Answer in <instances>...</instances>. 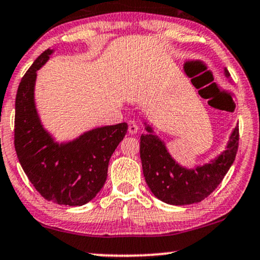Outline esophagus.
<instances>
[{"instance_id": "obj_1", "label": "esophagus", "mask_w": 260, "mask_h": 260, "mask_svg": "<svg viewBox=\"0 0 260 260\" xmlns=\"http://www.w3.org/2000/svg\"><path fill=\"white\" fill-rule=\"evenodd\" d=\"M128 132L131 134L138 132V124H137L136 121H132V120L128 121Z\"/></svg>"}]
</instances>
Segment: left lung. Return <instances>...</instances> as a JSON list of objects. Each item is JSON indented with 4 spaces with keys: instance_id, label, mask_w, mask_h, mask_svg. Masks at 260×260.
I'll use <instances>...</instances> for the list:
<instances>
[{
    "instance_id": "8db88e82",
    "label": "left lung",
    "mask_w": 260,
    "mask_h": 260,
    "mask_svg": "<svg viewBox=\"0 0 260 260\" xmlns=\"http://www.w3.org/2000/svg\"><path fill=\"white\" fill-rule=\"evenodd\" d=\"M225 75L230 76L229 71ZM146 131L152 133L151 127ZM239 126L235 127L228 149L211 164L186 170L168 154L165 144L154 134L140 137V158L143 173L151 192L170 205L184 206L201 202L217 189L235 161L239 148Z\"/></svg>"
}]
</instances>
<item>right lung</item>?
Returning <instances> with one entry per match:
<instances>
[{
	"instance_id": "add662e5",
	"label": "right lung",
	"mask_w": 260,
	"mask_h": 260,
	"mask_svg": "<svg viewBox=\"0 0 260 260\" xmlns=\"http://www.w3.org/2000/svg\"><path fill=\"white\" fill-rule=\"evenodd\" d=\"M52 52L47 49L34 61L18 87L14 146L25 174L43 199L82 206L104 185L109 161L128 126L123 122L95 128L70 143H55L41 124L34 100L36 71Z\"/></svg>"
}]
</instances>
